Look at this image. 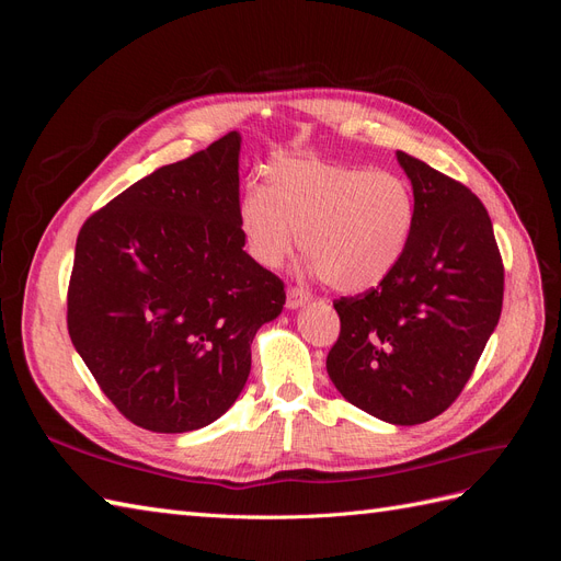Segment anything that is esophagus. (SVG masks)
Listing matches in <instances>:
<instances>
[{"mask_svg":"<svg viewBox=\"0 0 561 561\" xmlns=\"http://www.w3.org/2000/svg\"><path fill=\"white\" fill-rule=\"evenodd\" d=\"M307 301H311V293H307V290H301V287H287V309H299V307H304V304Z\"/></svg>","mask_w":561,"mask_h":561,"instance_id":"34e87169","label":"esophagus"}]
</instances>
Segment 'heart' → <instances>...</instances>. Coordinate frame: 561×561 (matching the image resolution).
<instances>
[{
    "instance_id": "obj_1",
    "label": "heart",
    "mask_w": 561,
    "mask_h": 561,
    "mask_svg": "<svg viewBox=\"0 0 561 561\" xmlns=\"http://www.w3.org/2000/svg\"><path fill=\"white\" fill-rule=\"evenodd\" d=\"M239 229L250 257L278 268L293 250L311 257L334 290L363 293L393 274L414 229V194L393 171L283 157L264 190L241 196Z\"/></svg>"
}]
</instances>
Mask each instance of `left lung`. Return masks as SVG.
<instances>
[{
  "label": "left lung",
  "instance_id": "left-lung-1",
  "mask_svg": "<svg viewBox=\"0 0 561 561\" xmlns=\"http://www.w3.org/2000/svg\"><path fill=\"white\" fill-rule=\"evenodd\" d=\"M414 229L377 287L334 301L342 320L328 375L351 404L396 426L443 414L499 325L503 260L482 201L404 151Z\"/></svg>",
  "mask_w": 561,
  "mask_h": 561
}]
</instances>
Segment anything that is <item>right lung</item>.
Wrapping results in <instances>:
<instances>
[{"label": "right lung", "mask_w": 561, "mask_h": 561, "mask_svg": "<svg viewBox=\"0 0 561 561\" xmlns=\"http://www.w3.org/2000/svg\"><path fill=\"white\" fill-rule=\"evenodd\" d=\"M241 135L163 165L95 210L77 236L67 330L130 423L208 426L239 398L250 344L285 304L283 280L243 250Z\"/></svg>", "instance_id": "add662e5"}]
</instances>
